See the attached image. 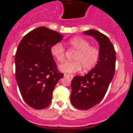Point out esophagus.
I'll return each mask as SVG.
<instances>
[{
    "label": "esophagus",
    "instance_id": "34e87169",
    "mask_svg": "<svg viewBox=\"0 0 133 133\" xmlns=\"http://www.w3.org/2000/svg\"><path fill=\"white\" fill-rule=\"evenodd\" d=\"M64 76H65V77H69V78H70L71 79L73 78V76L71 75H69V74H64Z\"/></svg>",
    "mask_w": 133,
    "mask_h": 133
}]
</instances>
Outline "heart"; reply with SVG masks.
<instances>
[{
  "instance_id": "b5f03b06",
  "label": "heart",
  "mask_w": 133,
  "mask_h": 133,
  "mask_svg": "<svg viewBox=\"0 0 133 133\" xmlns=\"http://www.w3.org/2000/svg\"><path fill=\"white\" fill-rule=\"evenodd\" d=\"M70 49L76 53L73 57L74 62H66L59 66L61 71L66 73H75L80 71L82 67L84 71L93 69L100 58L98 48L91 45L90 42L81 37H73L68 41ZM51 55L57 62L62 63L65 60V49L61 43H55L50 48Z\"/></svg>"
}]
</instances>
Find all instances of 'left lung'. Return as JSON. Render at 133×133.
<instances>
[{
	"label": "left lung",
	"mask_w": 133,
	"mask_h": 133,
	"mask_svg": "<svg viewBox=\"0 0 133 133\" xmlns=\"http://www.w3.org/2000/svg\"><path fill=\"white\" fill-rule=\"evenodd\" d=\"M92 36L100 45V58L88 74L74 76L71 81V102L78 109H91L102 101L115 72L116 52L106 35L94 29L84 31Z\"/></svg>",
	"instance_id": "left-lung-1"
}]
</instances>
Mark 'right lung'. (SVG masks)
I'll list each match as a JSON object with an SVG mask.
<instances>
[{
    "mask_svg": "<svg viewBox=\"0 0 133 133\" xmlns=\"http://www.w3.org/2000/svg\"><path fill=\"white\" fill-rule=\"evenodd\" d=\"M62 37L40 27L27 33L18 44L15 57L16 80L24 100L32 108H47L56 84L64 76L50 52L51 47Z\"/></svg>",
    "mask_w": 133,
    "mask_h": 133,
    "instance_id": "obj_1",
    "label": "right lung"
}]
</instances>
